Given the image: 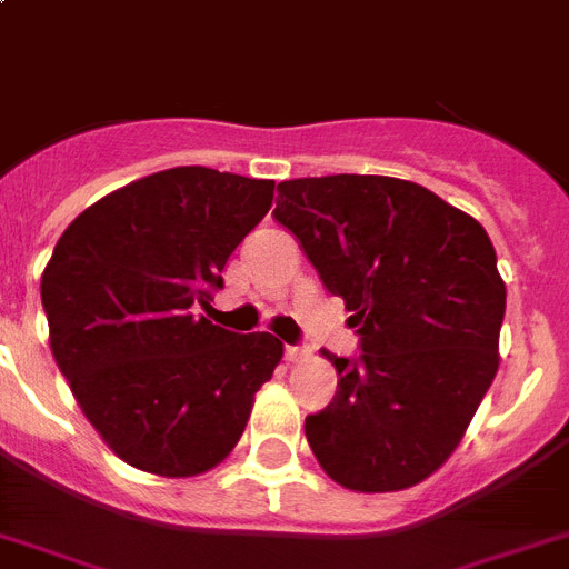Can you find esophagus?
<instances>
[{
	"mask_svg": "<svg viewBox=\"0 0 569 569\" xmlns=\"http://www.w3.org/2000/svg\"><path fill=\"white\" fill-rule=\"evenodd\" d=\"M303 358H309V347H292V343H289V347H286V361H303Z\"/></svg>",
	"mask_w": 569,
	"mask_h": 569,
	"instance_id": "obj_1",
	"label": "esophagus"
}]
</instances>
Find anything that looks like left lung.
I'll use <instances>...</instances> for the list:
<instances>
[{"label":"left lung","mask_w":569,"mask_h":569,"mask_svg":"<svg viewBox=\"0 0 569 569\" xmlns=\"http://www.w3.org/2000/svg\"><path fill=\"white\" fill-rule=\"evenodd\" d=\"M274 217L343 300L361 358H338V393L307 417L338 486L402 491L455 455L500 365L506 283L489 233L422 184L321 176L277 184Z\"/></svg>","instance_id":"left-lung-1"}]
</instances>
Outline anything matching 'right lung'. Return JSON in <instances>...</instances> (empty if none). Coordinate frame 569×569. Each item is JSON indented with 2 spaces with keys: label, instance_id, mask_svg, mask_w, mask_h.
<instances>
[{
  "label": "right lung",
  "instance_id": "add662e5",
  "mask_svg": "<svg viewBox=\"0 0 569 569\" xmlns=\"http://www.w3.org/2000/svg\"><path fill=\"white\" fill-rule=\"evenodd\" d=\"M271 199V179L173 167L89 204L57 240L40 280L51 356L132 469L196 477L240 442L283 343L228 332L193 307L222 286Z\"/></svg>",
  "mask_w": 569,
  "mask_h": 569
}]
</instances>
